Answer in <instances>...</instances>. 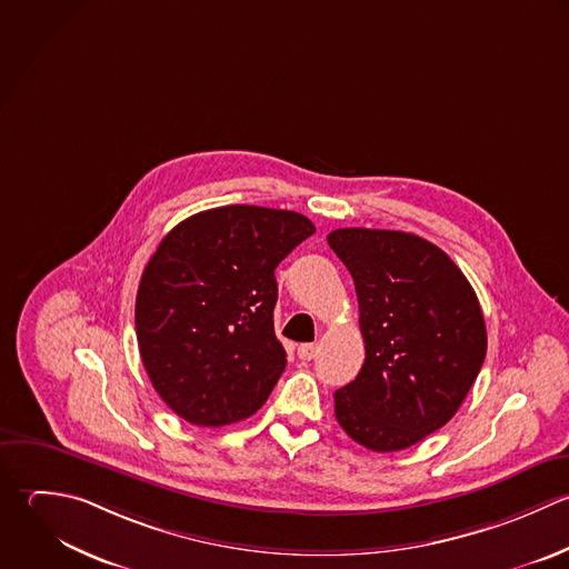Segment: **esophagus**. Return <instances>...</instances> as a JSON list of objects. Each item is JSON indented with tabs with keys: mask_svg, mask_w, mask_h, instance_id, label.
Segmentation results:
<instances>
[{
	"mask_svg": "<svg viewBox=\"0 0 569 569\" xmlns=\"http://www.w3.org/2000/svg\"><path fill=\"white\" fill-rule=\"evenodd\" d=\"M317 350H319L317 343H303L297 348V355L301 361H312L317 357Z\"/></svg>",
	"mask_w": 569,
	"mask_h": 569,
	"instance_id": "34e87169",
	"label": "esophagus"
}]
</instances>
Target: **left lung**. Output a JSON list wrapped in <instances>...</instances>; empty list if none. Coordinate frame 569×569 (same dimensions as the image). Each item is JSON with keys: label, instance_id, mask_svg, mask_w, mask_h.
Segmentation results:
<instances>
[{"label": "left lung", "instance_id": "obj_1", "mask_svg": "<svg viewBox=\"0 0 569 569\" xmlns=\"http://www.w3.org/2000/svg\"><path fill=\"white\" fill-rule=\"evenodd\" d=\"M330 248L355 279L366 361L335 415L372 452L443 428L477 381L488 335L475 288L435 243L399 230L339 228Z\"/></svg>", "mask_w": 569, "mask_h": 569}]
</instances>
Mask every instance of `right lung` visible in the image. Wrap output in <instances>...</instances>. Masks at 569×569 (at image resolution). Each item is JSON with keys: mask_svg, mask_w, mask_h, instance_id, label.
<instances>
[{"mask_svg": "<svg viewBox=\"0 0 569 569\" xmlns=\"http://www.w3.org/2000/svg\"><path fill=\"white\" fill-rule=\"evenodd\" d=\"M315 226L292 210L221 206L174 226L137 290L143 368L166 406L199 428L252 417L286 370L274 337V268Z\"/></svg>", "mask_w": 569, "mask_h": 569, "instance_id": "right-lung-1", "label": "right lung"}]
</instances>
